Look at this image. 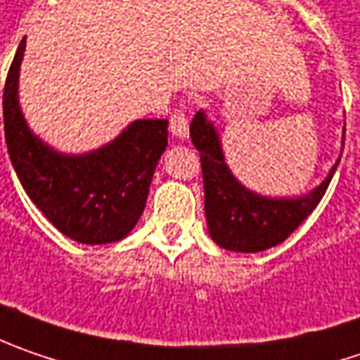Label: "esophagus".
<instances>
[{"label":"esophagus","instance_id":"34e87169","mask_svg":"<svg viewBox=\"0 0 360 360\" xmlns=\"http://www.w3.org/2000/svg\"><path fill=\"white\" fill-rule=\"evenodd\" d=\"M169 129H171V133L173 136H177V139H187V134H189V120L185 117V112L183 110H177L173 117H171V122H169Z\"/></svg>","mask_w":360,"mask_h":360}]
</instances>
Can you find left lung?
<instances>
[{"mask_svg": "<svg viewBox=\"0 0 360 360\" xmlns=\"http://www.w3.org/2000/svg\"><path fill=\"white\" fill-rule=\"evenodd\" d=\"M189 134L201 155L205 217L211 240L229 252L254 254L284 242L321 203L340 161L338 157L321 185L306 195H259L243 187L227 167L219 133L203 110H199L193 118Z\"/></svg>", "mask_w": 360, "mask_h": 360, "instance_id": "left-lung-1", "label": "left lung"}]
</instances>
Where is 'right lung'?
Wrapping results in <instances>:
<instances>
[{"label":"right lung","mask_w":360,"mask_h":360,"mask_svg":"<svg viewBox=\"0 0 360 360\" xmlns=\"http://www.w3.org/2000/svg\"><path fill=\"white\" fill-rule=\"evenodd\" d=\"M22 39L4 90V127L11 165L27 197L52 226L88 245L127 238L145 210L153 173L167 149V120L139 118L98 149L60 153L27 127L20 108Z\"/></svg>","instance_id":"obj_1"}]
</instances>
